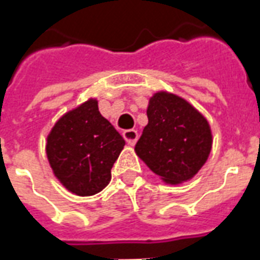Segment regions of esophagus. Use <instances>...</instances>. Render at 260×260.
Segmentation results:
<instances>
[{
	"instance_id": "esophagus-1",
	"label": "esophagus",
	"mask_w": 260,
	"mask_h": 260,
	"mask_svg": "<svg viewBox=\"0 0 260 260\" xmlns=\"http://www.w3.org/2000/svg\"><path fill=\"white\" fill-rule=\"evenodd\" d=\"M123 137L125 139V141L129 145H135V143L139 139V134H137V131L135 129H126L123 132Z\"/></svg>"
}]
</instances>
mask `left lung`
I'll list each match as a JSON object with an SVG mask.
<instances>
[{
  "label": "left lung",
  "instance_id": "8db88e82",
  "mask_svg": "<svg viewBox=\"0 0 260 260\" xmlns=\"http://www.w3.org/2000/svg\"><path fill=\"white\" fill-rule=\"evenodd\" d=\"M148 124L135 151L167 184L195 176L210 156L212 134L207 119L188 101L168 92L149 99Z\"/></svg>",
  "mask_w": 260,
  "mask_h": 260
}]
</instances>
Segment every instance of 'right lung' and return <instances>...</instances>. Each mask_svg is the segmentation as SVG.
Listing matches in <instances>:
<instances>
[{"label": "right lung", "instance_id": "1", "mask_svg": "<svg viewBox=\"0 0 260 260\" xmlns=\"http://www.w3.org/2000/svg\"><path fill=\"white\" fill-rule=\"evenodd\" d=\"M125 141L89 99L58 119L46 139V156L65 188L94 195L111 181V170Z\"/></svg>", "mask_w": 260, "mask_h": 260}]
</instances>
